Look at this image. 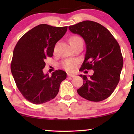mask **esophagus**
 I'll return each instance as SVG.
<instances>
[{
  "mask_svg": "<svg viewBox=\"0 0 134 134\" xmlns=\"http://www.w3.org/2000/svg\"><path fill=\"white\" fill-rule=\"evenodd\" d=\"M68 76L69 77H76V76L74 74H68Z\"/></svg>",
  "mask_w": 134,
  "mask_h": 134,
  "instance_id": "34e87169",
  "label": "esophagus"
}]
</instances>
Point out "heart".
<instances>
[{"instance_id": "1", "label": "heart", "mask_w": 134, "mask_h": 134, "mask_svg": "<svg viewBox=\"0 0 134 134\" xmlns=\"http://www.w3.org/2000/svg\"><path fill=\"white\" fill-rule=\"evenodd\" d=\"M81 41L83 42V40H82V38L77 35L72 36L70 38H69V42H70L71 45L77 43ZM77 63V60L74 59L66 60L65 61L62 62V66H63L66 71L71 72V71L75 70Z\"/></svg>"}]
</instances>
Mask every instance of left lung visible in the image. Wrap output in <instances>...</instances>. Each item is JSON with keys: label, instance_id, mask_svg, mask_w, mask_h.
I'll use <instances>...</instances> for the list:
<instances>
[{"label": "left lung", "instance_id": "obj_1", "mask_svg": "<svg viewBox=\"0 0 134 134\" xmlns=\"http://www.w3.org/2000/svg\"><path fill=\"white\" fill-rule=\"evenodd\" d=\"M69 29L80 35L86 44L85 60L80 71H94L90 77L80 75L83 84L77 91L90 101H102L112 94L120 81L123 66L120 45L105 27L96 22L84 21L70 25Z\"/></svg>", "mask_w": 134, "mask_h": 134}]
</instances>
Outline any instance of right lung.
Here are the masks:
<instances>
[{
    "label": "right lung",
    "mask_w": 134,
    "mask_h": 134,
    "mask_svg": "<svg viewBox=\"0 0 134 134\" xmlns=\"http://www.w3.org/2000/svg\"><path fill=\"white\" fill-rule=\"evenodd\" d=\"M68 27L40 24L20 38L13 51L11 71L18 90L29 102L45 103L54 99L59 91L66 72L56 70L49 76L44 74L45 60L52 57L57 42L67 31Z\"/></svg>",
    "instance_id": "1"
}]
</instances>
